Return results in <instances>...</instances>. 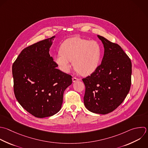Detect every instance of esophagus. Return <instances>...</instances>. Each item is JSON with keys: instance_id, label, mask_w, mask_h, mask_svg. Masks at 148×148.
<instances>
[{"instance_id": "1", "label": "esophagus", "mask_w": 148, "mask_h": 148, "mask_svg": "<svg viewBox=\"0 0 148 148\" xmlns=\"http://www.w3.org/2000/svg\"><path fill=\"white\" fill-rule=\"evenodd\" d=\"M79 80H80L79 79H78V78H76V77H73V78H72V82L74 83V82H77V81H79Z\"/></svg>"}]
</instances>
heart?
Segmentation results:
<instances>
[{
	"label": "heart",
	"mask_w": 148,
	"mask_h": 148,
	"mask_svg": "<svg viewBox=\"0 0 148 148\" xmlns=\"http://www.w3.org/2000/svg\"><path fill=\"white\" fill-rule=\"evenodd\" d=\"M60 51L54 56V60L62 72L68 73L73 64L76 71L83 76L94 73L99 65L102 50L95 40L73 37L65 40Z\"/></svg>",
	"instance_id": "heart-1"
}]
</instances>
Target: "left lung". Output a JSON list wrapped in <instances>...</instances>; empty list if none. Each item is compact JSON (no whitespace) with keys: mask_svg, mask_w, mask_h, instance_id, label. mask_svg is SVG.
I'll return each instance as SVG.
<instances>
[{"mask_svg":"<svg viewBox=\"0 0 148 148\" xmlns=\"http://www.w3.org/2000/svg\"><path fill=\"white\" fill-rule=\"evenodd\" d=\"M97 36L103 45L104 54L97 69L82 79L86 86L84 104L92 113L105 114L116 109L127 95L132 65L119 45Z\"/></svg>","mask_w":148,"mask_h":148,"instance_id":"1","label":"left lung"}]
</instances>
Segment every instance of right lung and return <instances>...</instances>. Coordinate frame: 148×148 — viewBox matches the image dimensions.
Masks as SVG:
<instances>
[{
	"label": "right lung",
	"mask_w": 148,
	"mask_h": 148,
	"mask_svg": "<svg viewBox=\"0 0 148 148\" xmlns=\"http://www.w3.org/2000/svg\"><path fill=\"white\" fill-rule=\"evenodd\" d=\"M55 38L26 47L12 66L16 99L24 109L39 118L51 116L60 110L64 92L72 83V76L57 69L49 54Z\"/></svg>",
	"instance_id": "right-lung-1"
}]
</instances>
